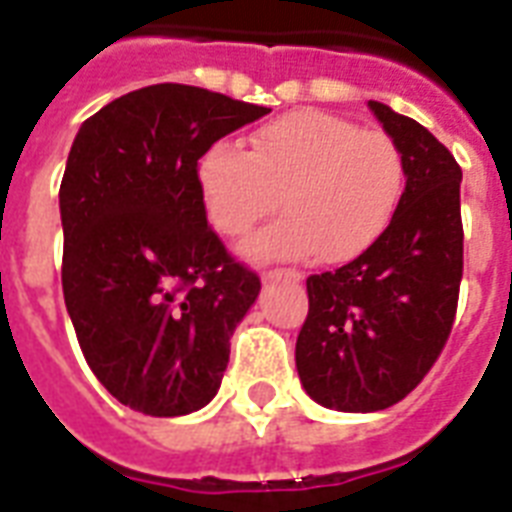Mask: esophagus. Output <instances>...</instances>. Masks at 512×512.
<instances>
[{
    "mask_svg": "<svg viewBox=\"0 0 512 512\" xmlns=\"http://www.w3.org/2000/svg\"><path fill=\"white\" fill-rule=\"evenodd\" d=\"M282 276H285V279H301V271H295V268H274V271H266L263 279L271 282V279H282Z\"/></svg>",
    "mask_w": 512,
    "mask_h": 512,
    "instance_id": "obj_1",
    "label": "esophagus"
}]
</instances>
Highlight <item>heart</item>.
<instances>
[{
    "mask_svg": "<svg viewBox=\"0 0 512 512\" xmlns=\"http://www.w3.org/2000/svg\"><path fill=\"white\" fill-rule=\"evenodd\" d=\"M208 225L241 241L279 208L285 219L246 244L252 260L314 255L339 266L363 255L388 230L404 192V157L391 135L361 130L323 111H293L252 135L246 154L227 140L198 160Z\"/></svg>",
    "mask_w": 512,
    "mask_h": 512,
    "instance_id": "b5f03b06",
    "label": "heart"
}]
</instances>
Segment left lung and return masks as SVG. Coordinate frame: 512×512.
<instances>
[{"mask_svg": "<svg viewBox=\"0 0 512 512\" xmlns=\"http://www.w3.org/2000/svg\"><path fill=\"white\" fill-rule=\"evenodd\" d=\"M401 157L407 187L391 225L347 266L306 279L295 342L306 393L328 410L377 412L429 374L456 320L464 271L461 168L410 116L369 102Z\"/></svg>", "mask_w": 512, "mask_h": 512, "instance_id": "obj_1", "label": "left lung"}]
</instances>
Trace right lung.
Returning <instances> with one entry per match:
<instances>
[{
    "instance_id": "obj_1",
    "label": "right lung",
    "mask_w": 512,
    "mask_h": 512,
    "mask_svg": "<svg viewBox=\"0 0 512 512\" xmlns=\"http://www.w3.org/2000/svg\"><path fill=\"white\" fill-rule=\"evenodd\" d=\"M271 108L157 83L81 124L59 211L62 290L83 358L124 407L176 418L219 391L260 276L200 203V154Z\"/></svg>"
}]
</instances>
